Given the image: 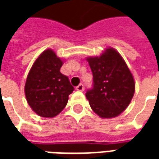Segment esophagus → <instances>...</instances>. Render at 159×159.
<instances>
[{
    "instance_id": "34e87169",
    "label": "esophagus",
    "mask_w": 159,
    "mask_h": 159,
    "mask_svg": "<svg viewBox=\"0 0 159 159\" xmlns=\"http://www.w3.org/2000/svg\"><path fill=\"white\" fill-rule=\"evenodd\" d=\"M76 89L77 90V91H83V90H84V86H83V84H79V85L76 88Z\"/></svg>"
}]
</instances>
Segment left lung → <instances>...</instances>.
Wrapping results in <instances>:
<instances>
[{"instance_id":"8db88e82","label":"left lung","mask_w":159,"mask_h":159,"mask_svg":"<svg viewBox=\"0 0 159 159\" xmlns=\"http://www.w3.org/2000/svg\"><path fill=\"white\" fill-rule=\"evenodd\" d=\"M93 73V89L87 91L92 110L102 118L117 117L134 93L135 83L127 64L116 49L108 48L100 56L88 57Z\"/></svg>"}]
</instances>
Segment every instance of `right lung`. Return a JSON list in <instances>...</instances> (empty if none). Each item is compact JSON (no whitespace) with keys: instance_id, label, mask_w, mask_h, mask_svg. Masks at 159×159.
<instances>
[{"instance_id":"add662e5","label":"right lung","mask_w":159,"mask_h":159,"mask_svg":"<svg viewBox=\"0 0 159 159\" xmlns=\"http://www.w3.org/2000/svg\"><path fill=\"white\" fill-rule=\"evenodd\" d=\"M62 59L52 49H47L36 59L27 76L25 93L30 108L38 116L53 117L68 102L74 88L60 72Z\"/></svg>"}]
</instances>
